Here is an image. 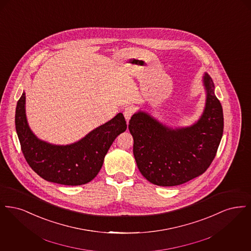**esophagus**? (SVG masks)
<instances>
[{
    "mask_svg": "<svg viewBox=\"0 0 251 251\" xmlns=\"http://www.w3.org/2000/svg\"><path fill=\"white\" fill-rule=\"evenodd\" d=\"M135 113V109L132 107V106H128V107L125 108L123 114H124V117L127 121H129L130 119L131 118V116Z\"/></svg>",
    "mask_w": 251,
    "mask_h": 251,
    "instance_id": "34e87169",
    "label": "esophagus"
}]
</instances>
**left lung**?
Returning a JSON list of instances; mask_svg holds the SVG:
<instances>
[{
  "label": "left lung",
  "mask_w": 251,
  "mask_h": 251,
  "mask_svg": "<svg viewBox=\"0 0 251 251\" xmlns=\"http://www.w3.org/2000/svg\"><path fill=\"white\" fill-rule=\"evenodd\" d=\"M207 90L202 117L191 127L172 130L144 112L129 121L133 137V155L146 179L159 186H175L203 174L216 155L224 118L214 92L212 78L205 74Z\"/></svg>",
  "instance_id": "left-lung-1"
}]
</instances>
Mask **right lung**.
<instances>
[{"label":"right lung","instance_id":"add662e5","mask_svg":"<svg viewBox=\"0 0 251 251\" xmlns=\"http://www.w3.org/2000/svg\"><path fill=\"white\" fill-rule=\"evenodd\" d=\"M15 125L22 151L30 167L42 179L64 185H81L94 179L109 148L127 129L125 118L120 113L77 143H46L37 139L28 126L24 92L17 103Z\"/></svg>","mask_w":251,"mask_h":251}]
</instances>
